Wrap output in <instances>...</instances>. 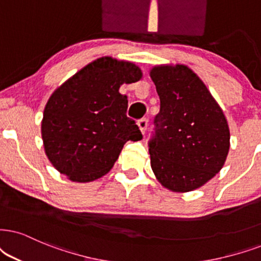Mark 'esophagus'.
<instances>
[{
	"mask_svg": "<svg viewBox=\"0 0 261 261\" xmlns=\"http://www.w3.org/2000/svg\"><path fill=\"white\" fill-rule=\"evenodd\" d=\"M138 126H140V130L142 134H146L147 126H148V119L147 118H142L141 120H138Z\"/></svg>",
	"mask_w": 261,
	"mask_h": 261,
	"instance_id": "1",
	"label": "esophagus"
}]
</instances>
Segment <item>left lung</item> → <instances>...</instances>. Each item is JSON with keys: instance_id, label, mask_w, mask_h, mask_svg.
Segmentation results:
<instances>
[{"instance_id": "8db88e82", "label": "left lung", "mask_w": 261, "mask_h": 261, "mask_svg": "<svg viewBox=\"0 0 261 261\" xmlns=\"http://www.w3.org/2000/svg\"><path fill=\"white\" fill-rule=\"evenodd\" d=\"M150 78L160 97V112L148 142L151 170L169 190H195L225 163L230 148L226 118L188 66H155Z\"/></svg>"}]
</instances>
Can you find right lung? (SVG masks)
I'll return each mask as SVG.
<instances>
[{
    "label": "right lung",
    "mask_w": 261,
    "mask_h": 261,
    "mask_svg": "<svg viewBox=\"0 0 261 261\" xmlns=\"http://www.w3.org/2000/svg\"><path fill=\"white\" fill-rule=\"evenodd\" d=\"M142 78L133 62L100 58L78 71L53 92L42 120L45 154L59 172L85 183L110 171L127 141L142 140L126 115L121 84Z\"/></svg>",
    "instance_id": "1"
}]
</instances>
